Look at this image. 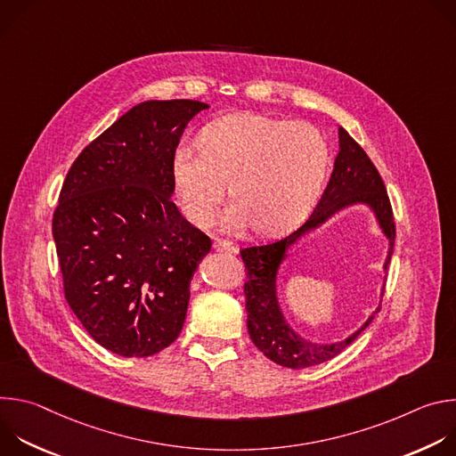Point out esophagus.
Returning a JSON list of instances; mask_svg holds the SVG:
<instances>
[{
    "mask_svg": "<svg viewBox=\"0 0 456 456\" xmlns=\"http://www.w3.org/2000/svg\"><path fill=\"white\" fill-rule=\"evenodd\" d=\"M215 250H218V252H227V254H234V252H236V247H234V243H231V241H227V240H216V241H215Z\"/></svg>",
    "mask_w": 456,
    "mask_h": 456,
    "instance_id": "obj_1",
    "label": "esophagus"
}]
</instances>
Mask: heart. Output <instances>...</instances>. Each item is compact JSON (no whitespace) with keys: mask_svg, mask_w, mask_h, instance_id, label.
Listing matches in <instances>:
<instances>
[{"mask_svg":"<svg viewBox=\"0 0 456 456\" xmlns=\"http://www.w3.org/2000/svg\"><path fill=\"white\" fill-rule=\"evenodd\" d=\"M199 153L180 148L171 185L183 216L213 222L225 197L234 204L229 227L248 224L259 236H280L315 206L329 171V146L310 124L241 111L220 117L199 135Z\"/></svg>","mask_w":456,"mask_h":456,"instance_id":"heart-1","label":"heart"}]
</instances>
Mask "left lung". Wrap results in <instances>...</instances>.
<instances>
[{"mask_svg":"<svg viewBox=\"0 0 456 456\" xmlns=\"http://www.w3.org/2000/svg\"><path fill=\"white\" fill-rule=\"evenodd\" d=\"M357 204L370 208L382 234L387 238L389 247L384 262L386 271L395 243L392 204H389L384 182L370 157L348 135L345 127H339V153L334 162L330 182L306 224L280 241L248 247L240 252L247 269L243 292L248 336L259 352H264L265 357L280 366L299 370L334 359L352 341H355V338L368 327L375 314L380 310L379 305L375 312H371V315L361 324V329L350 334L346 339L336 343H315L296 334V330L285 319L278 299V273L285 257L289 256V248L296 245L303 236L319 229L324 222H329L339 211ZM382 294L384 287L380 296Z\"/></svg>","mask_w":456,"mask_h":456,"instance_id":"left-lung-1","label":"left lung"}]
</instances>
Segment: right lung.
<instances>
[{"instance_id":"1","label":"right lung","mask_w":456,"mask_h":456,"mask_svg":"<svg viewBox=\"0 0 456 456\" xmlns=\"http://www.w3.org/2000/svg\"><path fill=\"white\" fill-rule=\"evenodd\" d=\"M209 108L146 101L90 142L62 182L52 234L64 297L95 343L150 357L182 332L189 283L211 240L173 204L171 159Z\"/></svg>"}]
</instances>
